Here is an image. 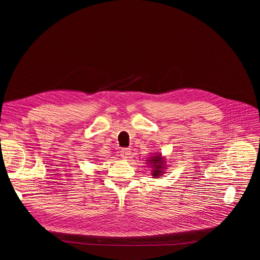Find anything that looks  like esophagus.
Returning a JSON list of instances; mask_svg holds the SVG:
<instances>
[{"mask_svg":"<svg viewBox=\"0 0 260 260\" xmlns=\"http://www.w3.org/2000/svg\"><path fill=\"white\" fill-rule=\"evenodd\" d=\"M130 154H131V149L130 148H122L120 151V156L122 159H127L130 157Z\"/></svg>","mask_w":260,"mask_h":260,"instance_id":"esophagus-1","label":"esophagus"}]
</instances>
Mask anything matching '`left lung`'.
Wrapping results in <instances>:
<instances>
[{
	"mask_svg": "<svg viewBox=\"0 0 260 260\" xmlns=\"http://www.w3.org/2000/svg\"><path fill=\"white\" fill-rule=\"evenodd\" d=\"M147 167L152 170V178L158 179L167 172V159L161 153H153L152 156H148L145 160Z\"/></svg>",
	"mask_w": 260,
	"mask_h": 260,
	"instance_id": "left-lung-1",
	"label": "left lung"
}]
</instances>
